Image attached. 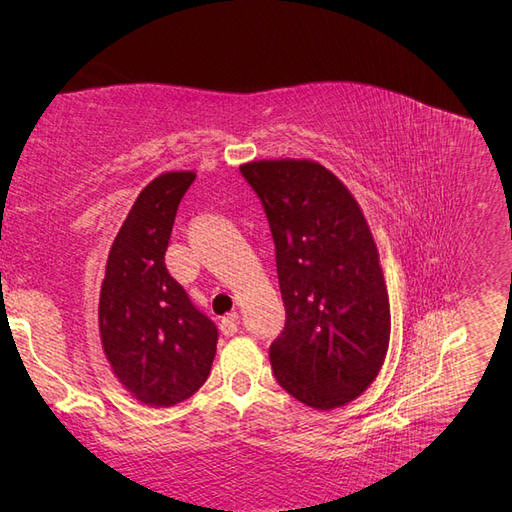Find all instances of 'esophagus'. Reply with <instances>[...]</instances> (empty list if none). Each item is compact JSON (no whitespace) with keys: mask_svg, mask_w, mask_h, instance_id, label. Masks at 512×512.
I'll list each match as a JSON object with an SVG mask.
<instances>
[{"mask_svg":"<svg viewBox=\"0 0 512 512\" xmlns=\"http://www.w3.org/2000/svg\"><path fill=\"white\" fill-rule=\"evenodd\" d=\"M220 331H222L224 335H235V333L239 331V316H237V312H230V314H226V316L222 318Z\"/></svg>","mask_w":512,"mask_h":512,"instance_id":"obj_1","label":"esophagus"}]
</instances>
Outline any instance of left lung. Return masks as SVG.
Returning a JSON list of instances; mask_svg holds the SVG:
<instances>
[{
    "label": "left lung",
    "instance_id": "1",
    "mask_svg": "<svg viewBox=\"0 0 512 512\" xmlns=\"http://www.w3.org/2000/svg\"><path fill=\"white\" fill-rule=\"evenodd\" d=\"M275 243L284 331L269 348L294 399L331 410L376 380L389 350L391 309L361 207L331 170L309 160L241 166Z\"/></svg>",
    "mask_w": 512,
    "mask_h": 512
}]
</instances>
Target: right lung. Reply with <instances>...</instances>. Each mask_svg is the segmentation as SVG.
Here are the masks:
<instances>
[{
	"mask_svg": "<svg viewBox=\"0 0 512 512\" xmlns=\"http://www.w3.org/2000/svg\"><path fill=\"white\" fill-rule=\"evenodd\" d=\"M194 173H164L138 194L119 228L100 290V337L108 363L147 406L168 408L205 384L218 327L168 273L164 254Z\"/></svg>",
	"mask_w": 512,
	"mask_h": 512,
	"instance_id": "1",
	"label": "right lung"
}]
</instances>
